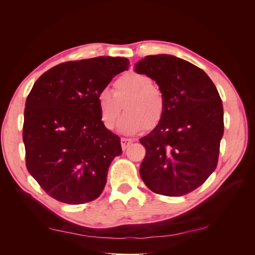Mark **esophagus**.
Masks as SVG:
<instances>
[{"label":"esophagus","mask_w":255,"mask_h":255,"mask_svg":"<svg viewBox=\"0 0 255 255\" xmlns=\"http://www.w3.org/2000/svg\"><path fill=\"white\" fill-rule=\"evenodd\" d=\"M132 142H133L132 139H128V138H122V139H121V146H122V149L126 150L127 148H128L129 144L132 143Z\"/></svg>","instance_id":"34e87169"}]
</instances>
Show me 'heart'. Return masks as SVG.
<instances>
[{
	"label": "heart",
	"instance_id": "1",
	"mask_svg": "<svg viewBox=\"0 0 255 255\" xmlns=\"http://www.w3.org/2000/svg\"><path fill=\"white\" fill-rule=\"evenodd\" d=\"M100 119L106 129H114L125 106L126 114L119 129L125 134H136L145 127L157 126L163 119L166 102L160 88L143 73L122 74L113 84V92L102 90L98 96Z\"/></svg>",
	"mask_w": 255,
	"mask_h": 255
}]
</instances>
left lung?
<instances>
[{"label":"left lung","mask_w":255,"mask_h":255,"mask_svg":"<svg viewBox=\"0 0 255 255\" xmlns=\"http://www.w3.org/2000/svg\"><path fill=\"white\" fill-rule=\"evenodd\" d=\"M135 71L155 81L166 110L151 133L140 138L145 156L140 176L158 195L180 197L207 180L218 164L223 107L218 90L197 66L172 55H149Z\"/></svg>","instance_id":"obj_1"}]
</instances>
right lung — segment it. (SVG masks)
I'll use <instances>...</instances> for the list:
<instances>
[{"instance_id":"1","label":"right lung","mask_w":255,"mask_h":255,"mask_svg":"<svg viewBox=\"0 0 255 255\" xmlns=\"http://www.w3.org/2000/svg\"><path fill=\"white\" fill-rule=\"evenodd\" d=\"M129 61L99 56L44 72L27 96L23 142L28 172L59 202L84 204L102 194L120 137L100 119L98 96Z\"/></svg>"}]
</instances>
